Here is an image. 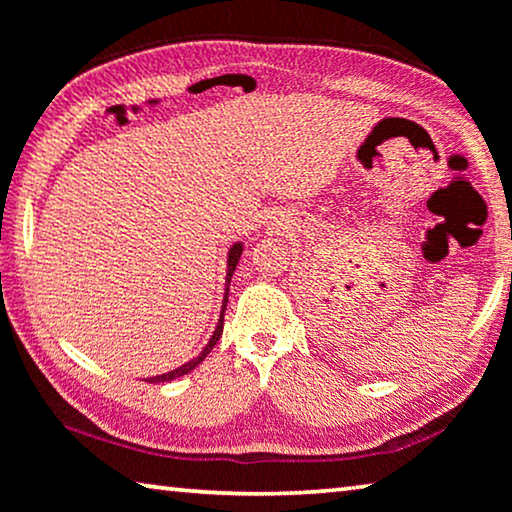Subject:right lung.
<instances>
[{
  "label": "right lung",
  "instance_id": "right-lung-1",
  "mask_svg": "<svg viewBox=\"0 0 512 512\" xmlns=\"http://www.w3.org/2000/svg\"><path fill=\"white\" fill-rule=\"evenodd\" d=\"M241 255H243V241H234L232 246L227 248V264H225V294H223V305H221V319H218L216 328H214V332H212V337H209L207 346L202 348V351L196 355V358L189 360L186 364H182V367H177V369L168 371V373H161V376L148 378V383H170V380L186 376V373H191L193 369H196L198 364L207 358L209 351H212V348L216 346V342H218V339H221V335H223V314H225V307H227V296H230V282H232V275H234V269H237V264H239Z\"/></svg>",
  "mask_w": 512,
  "mask_h": 512
}]
</instances>
